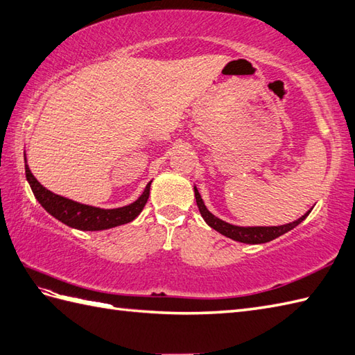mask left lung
Masks as SVG:
<instances>
[{"label":"left lung","mask_w":355,"mask_h":355,"mask_svg":"<svg viewBox=\"0 0 355 355\" xmlns=\"http://www.w3.org/2000/svg\"><path fill=\"white\" fill-rule=\"evenodd\" d=\"M194 194H196V202L198 206V211H200L203 220L209 224L212 229H215L217 232H220L221 235L227 236L233 241H239V243L244 244H263V243H270V241L279 238L283 233H286L289 230H292L293 227H297L298 224L306 220L307 215L310 214V211L307 214L302 215L301 218H298L297 221L284 224V226H272V227H239V226H233V224H229L226 221H223L220 218L215 217L209 211L206 209V206L202 200L200 194H198L197 188L194 187Z\"/></svg>","instance_id":"1"}]
</instances>
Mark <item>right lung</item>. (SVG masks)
Masks as SVG:
<instances>
[{
	"label": "right lung",
	"mask_w": 355,
	"mask_h": 355,
	"mask_svg": "<svg viewBox=\"0 0 355 355\" xmlns=\"http://www.w3.org/2000/svg\"><path fill=\"white\" fill-rule=\"evenodd\" d=\"M25 175H27V180L33 189L34 197L45 207L46 212H49L58 221L64 223L69 227L92 232L116 227L120 226V224H126L137 218L143 211L144 205L148 203L152 184L150 180L146 185L143 194L134 203L123 207H117V209H101V207H93L89 205H81L78 202L69 200L66 197L49 191V189H46L33 176L27 164H25Z\"/></svg>",
	"instance_id": "right-lung-1"
}]
</instances>
